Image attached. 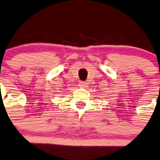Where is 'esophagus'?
Listing matches in <instances>:
<instances>
[{"label": "esophagus", "mask_w": 160, "mask_h": 160, "mask_svg": "<svg viewBox=\"0 0 160 160\" xmlns=\"http://www.w3.org/2000/svg\"><path fill=\"white\" fill-rule=\"evenodd\" d=\"M79 86L81 87V88H86L87 83L84 82V81H81V82H80V84H79Z\"/></svg>", "instance_id": "1"}]
</instances>
